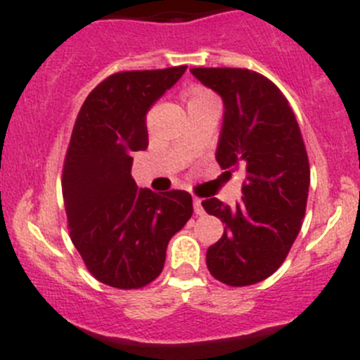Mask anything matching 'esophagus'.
<instances>
[{"label":"esophagus","instance_id":"esophagus-1","mask_svg":"<svg viewBox=\"0 0 360 360\" xmlns=\"http://www.w3.org/2000/svg\"><path fill=\"white\" fill-rule=\"evenodd\" d=\"M194 213L195 215H202V213H205V210H202V205H201V199L199 198H194Z\"/></svg>","mask_w":360,"mask_h":360}]
</instances>
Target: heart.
<instances>
[{
    "label": "heart",
    "mask_w": 360,
    "mask_h": 360,
    "mask_svg": "<svg viewBox=\"0 0 360 360\" xmlns=\"http://www.w3.org/2000/svg\"><path fill=\"white\" fill-rule=\"evenodd\" d=\"M202 103H219L215 96L202 87H194L187 92V106L188 105H202Z\"/></svg>",
    "instance_id": "heart-1"
}]
</instances>
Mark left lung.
Instances as JSON below:
<instances>
[{
  "mask_svg": "<svg viewBox=\"0 0 360 360\" xmlns=\"http://www.w3.org/2000/svg\"><path fill=\"white\" fill-rule=\"evenodd\" d=\"M191 73L224 101L217 162L247 172L236 205L202 201L226 224L206 252V266L226 285H254L282 266L300 234L309 187L304 141L287 98L261 73L245 68H192Z\"/></svg>",
  "mask_w": 360,
  "mask_h": 360,
  "instance_id": "left-lung-1",
  "label": "left lung"
}]
</instances>
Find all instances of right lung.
Instances as JSON below:
<instances>
[{
    "instance_id": "1",
    "label": "right lung",
    "mask_w": 360,
    "mask_h": 360,
    "mask_svg": "<svg viewBox=\"0 0 360 360\" xmlns=\"http://www.w3.org/2000/svg\"><path fill=\"white\" fill-rule=\"evenodd\" d=\"M185 70L110 75L75 120L63 169L70 236L91 275L115 289L158 278L169 240L192 215L188 192L158 194L138 188L131 176L133 152L148 147L147 112Z\"/></svg>"
}]
</instances>
